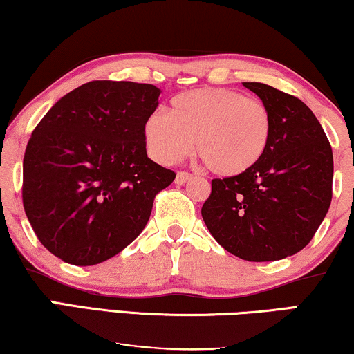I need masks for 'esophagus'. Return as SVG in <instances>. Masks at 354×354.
I'll return each mask as SVG.
<instances>
[{
	"label": "esophagus",
	"mask_w": 354,
	"mask_h": 354,
	"mask_svg": "<svg viewBox=\"0 0 354 354\" xmlns=\"http://www.w3.org/2000/svg\"><path fill=\"white\" fill-rule=\"evenodd\" d=\"M191 178H192V176L189 175V173H186V171H178V173H176L175 183H176V184H186Z\"/></svg>",
	"instance_id": "esophagus-1"
}]
</instances>
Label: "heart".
<instances>
[{"label":"heart","instance_id":"heart-1","mask_svg":"<svg viewBox=\"0 0 354 354\" xmlns=\"http://www.w3.org/2000/svg\"><path fill=\"white\" fill-rule=\"evenodd\" d=\"M271 113L261 101L225 88H198L178 94L168 115L153 112L144 123L149 153L173 165L194 149L213 175L239 176L265 156Z\"/></svg>","mask_w":354,"mask_h":354}]
</instances>
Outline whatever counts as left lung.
Listing matches in <instances>:
<instances>
[{
    "instance_id": "8db88e82",
    "label": "left lung",
    "mask_w": 354,
    "mask_h": 354,
    "mask_svg": "<svg viewBox=\"0 0 354 354\" xmlns=\"http://www.w3.org/2000/svg\"><path fill=\"white\" fill-rule=\"evenodd\" d=\"M271 113L265 156L239 176L213 179L202 218L220 245L247 261H276L305 248L332 201L330 142L311 109L265 83H242Z\"/></svg>"
}]
</instances>
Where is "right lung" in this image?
Segmentation results:
<instances>
[{
  "label": "right lung",
  "mask_w": 354,
  "mask_h": 354,
  "mask_svg": "<svg viewBox=\"0 0 354 354\" xmlns=\"http://www.w3.org/2000/svg\"><path fill=\"white\" fill-rule=\"evenodd\" d=\"M153 84L96 80L59 99L33 129L24 156V210L39 242L77 266L128 247L175 171L146 152Z\"/></svg>",
  "instance_id": "right-lung-1"
}]
</instances>
